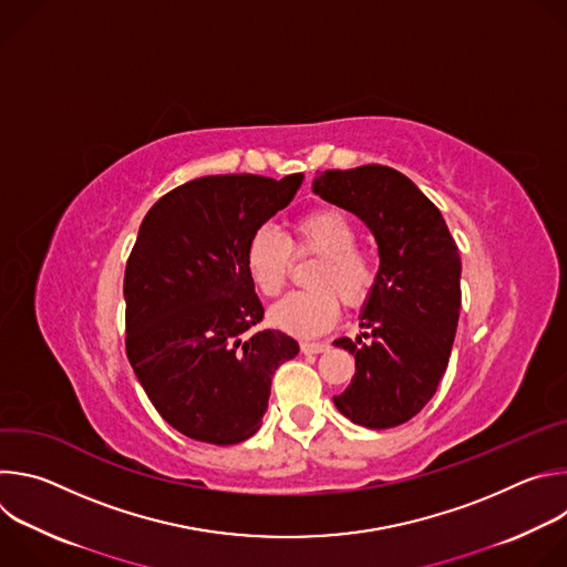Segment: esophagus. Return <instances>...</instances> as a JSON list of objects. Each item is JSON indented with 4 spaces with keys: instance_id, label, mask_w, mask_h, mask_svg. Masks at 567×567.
<instances>
[{
    "instance_id": "obj_1",
    "label": "esophagus",
    "mask_w": 567,
    "mask_h": 567,
    "mask_svg": "<svg viewBox=\"0 0 567 567\" xmlns=\"http://www.w3.org/2000/svg\"><path fill=\"white\" fill-rule=\"evenodd\" d=\"M302 354H320V352H328L330 346L328 343H318V341H305L300 343Z\"/></svg>"
}]
</instances>
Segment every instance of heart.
<instances>
[{
  "instance_id": "b5f03b06",
  "label": "heart",
  "mask_w": 567,
  "mask_h": 567,
  "mask_svg": "<svg viewBox=\"0 0 567 567\" xmlns=\"http://www.w3.org/2000/svg\"><path fill=\"white\" fill-rule=\"evenodd\" d=\"M296 249L322 256L311 274V291H296L280 300L271 311V326L300 339L326 332L341 311V299L350 307L368 300L377 269L370 256L354 249L357 228L334 208H316L293 224ZM291 247L282 233L260 226L247 241L245 265L254 285L269 298L278 296L289 278Z\"/></svg>"
}]
</instances>
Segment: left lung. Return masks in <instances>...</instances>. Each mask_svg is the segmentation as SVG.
<instances>
[{"label":"left lung","instance_id":"8db88e82","mask_svg":"<svg viewBox=\"0 0 567 567\" xmlns=\"http://www.w3.org/2000/svg\"><path fill=\"white\" fill-rule=\"evenodd\" d=\"M311 190L374 235L379 271L361 309L364 338L337 339L354 354L352 383L334 396L359 426L392 429L415 417L446 372L460 318V251L437 206L388 166L316 175Z\"/></svg>","mask_w":567,"mask_h":567}]
</instances>
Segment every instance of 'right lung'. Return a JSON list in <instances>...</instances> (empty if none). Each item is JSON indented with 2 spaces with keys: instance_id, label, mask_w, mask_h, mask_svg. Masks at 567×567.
Masks as SVG:
<instances>
[{
  "instance_id": "obj_1",
  "label": "right lung",
  "mask_w": 567,
  "mask_h": 567,
  "mask_svg": "<svg viewBox=\"0 0 567 567\" xmlns=\"http://www.w3.org/2000/svg\"><path fill=\"white\" fill-rule=\"evenodd\" d=\"M302 175L193 179L143 217L125 267V350L173 429L206 444L249 440L271 377L298 354L278 332L249 334L265 307L247 274L249 237L289 206Z\"/></svg>"
}]
</instances>
